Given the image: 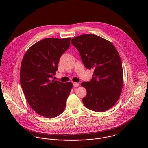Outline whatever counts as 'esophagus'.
Returning a JSON list of instances; mask_svg holds the SVG:
<instances>
[{"instance_id": "esophagus-1", "label": "esophagus", "mask_w": 148, "mask_h": 148, "mask_svg": "<svg viewBox=\"0 0 148 148\" xmlns=\"http://www.w3.org/2000/svg\"><path fill=\"white\" fill-rule=\"evenodd\" d=\"M73 86L75 87H78L79 86V84L78 83H73Z\"/></svg>"}]
</instances>
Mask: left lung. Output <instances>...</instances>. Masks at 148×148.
I'll use <instances>...</instances> for the list:
<instances>
[{
	"label": "left lung",
	"mask_w": 148,
	"mask_h": 148,
	"mask_svg": "<svg viewBox=\"0 0 148 148\" xmlns=\"http://www.w3.org/2000/svg\"><path fill=\"white\" fill-rule=\"evenodd\" d=\"M71 43L80 52L85 68L94 69L91 80L81 84L86 90L84 105L98 112L109 109L119 100L123 85V66L118 51L112 42L93 34L75 37Z\"/></svg>",
	"instance_id": "obj_1"
}]
</instances>
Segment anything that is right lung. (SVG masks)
<instances>
[{
  "label": "right lung",
  "mask_w": 148,
  "mask_h": 148,
  "mask_svg": "<svg viewBox=\"0 0 148 148\" xmlns=\"http://www.w3.org/2000/svg\"><path fill=\"white\" fill-rule=\"evenodd\" d=\"M71 38H46L27 51L21 61L20 80L25 97L38 114L53 118L63 112L73 84L51 80Z\"/></svg>",
  "instance_id": "add662e5"
}]
</instances>
